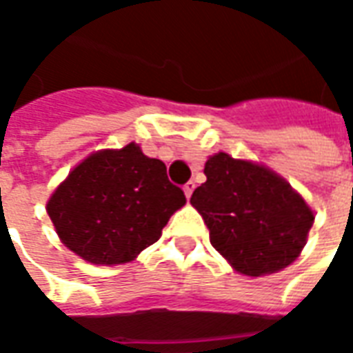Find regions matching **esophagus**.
I'll list each match as a JSON object with an SVG mask.
<instances>
[{"mask_svg":"<svg viewBox=\"0 0 353 353\" xmlns=\"http://www.w3.org/2000/svg\"><path fill=\"white\" fill-rule=\"evenodd\" d=\"M194 187H196V185H194V181H187V183L183 185V191H185V196H187V199H191Z\"/></svg>","mask_w":353,"mask_h":353,"instance_id":"obj_1","label":"esophagus"}]
</instances>
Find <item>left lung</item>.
Segmentation results:
<instances>
[{
  "instance_id": "8db88e82",
  "label": "left lung",
  "mask_w": 353,
  "mask_h": 353,
  "mask_svg": "<svg viewBox=\"0 0 353 353\" xmlns=\"http://www.w3.org/2000/svg\"><path fill=\"white\" fill-rule=\"evenodd\" d=\"M206 183L191 204L210 230V242L245 276L278 272L299 257L314 214L291 185L265 166L227 153L210 157Z\"/></svg>"
}]
</instances>
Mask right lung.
Instances as JSON below:
<instances>
[{
  "mask_svg": "<svg viewBox=\"0 0 353 353\" xmlns=\"http://www.w3.org/2000/svg\"><path fill=\"white\" fill-rule=\"evenodd\" d=\"M185 202L164 162L128 143L73 168L50 196L47 214L73 253L94 265H121L154 244Z\"/></svg>",
  "mask_w": 353,
  "mask_h": 353,
  "instance_id": "obj_1",
  "label": "right lung"
}]
</instances>
